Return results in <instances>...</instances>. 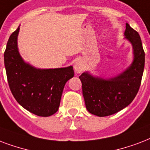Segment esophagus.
Returning <instances> with one entry per match:
<instances>
[{"label": "esophagus", "mask_w": 150, "mask_h": 150, "mask_svg": "<svg viewBox=\"0 0 150 150\" xmlns=\"http://www.w3.org/2000/svg\"><path fill=\"white\" fill-rule=\"evenodd\" d=\"M83 69V64L81 63V62H76L74 65V69L76 73H81Z\"/></svg>", "instance_id": "obj_1"}]
</instances>
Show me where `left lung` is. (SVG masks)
I'll return each mask as SVG.
<instances>
[{
    "mask_svg": "<svg viewBox=\"0 0 150 150\" xmlns=\"http://www.w3.org/2000/svg\"><path fill=\"white\" fill-rule=\"evenodd\" d=\"M125 35L134 49V61L128 69L109 80L96 78L88 73L79 76L86 108L91 114L98 117L114 114L129 105L139 91L145 66V52L139 33L128 23H126Z\"/></svg>",
    "mask_w": 150,
    "mask_h": 150,
    "instance_id": "1",
    "label": "left lung"
}]
</instances>
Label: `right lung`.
<instances>
[{"mask_svg": "<svg viewBox=\"0 0 150 150\" xmlns=\"http://www.w3.org/2000/svg\"><path fill=\"white\" fill-rule=\"evenodd\" d=\"M19 27L11 33L4 52V66L14 98L29 112L49 117L58 111L64 86L74 76L73 67L59 69L33 68L21 58L17 47Z\"/></svg>", "mask_w": 150, "mask_h": 150, "instance_id": "obj_1", "label": "right lung"}]
</instances>
